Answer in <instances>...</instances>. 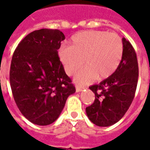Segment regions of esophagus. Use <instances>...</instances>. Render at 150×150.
Wrapping results in <instances>:
<instances>
[{
  "label": "esophagus",
  "mask_w": 150,
  "mask_h": 150,
  "mask_svg": "<svg viewBox=\"0 0 150 150\" xmlns=\"http://www.w3.org/2000/svg\"><path fill=\"white\" fill-rule=\"evenodd\" d=\"M75 89H76V91H77V92H80V91H82L83 90V89H84V88H83V87H79V86H77Z\"/></svg>",
  "instance_id": "1"
}]
</instances>
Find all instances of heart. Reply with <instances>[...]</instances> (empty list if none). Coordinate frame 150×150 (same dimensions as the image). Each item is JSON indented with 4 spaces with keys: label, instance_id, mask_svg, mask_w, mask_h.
<instances>
[{
    "label": "heart",
    "instance_id": "obj_1",
    "mask_svg": "<svg viewBox=\"0 0 150 150\" xmlns=\"http://www.w3.org/2000/svg\"><path fill=\"white\" fill-rule=\"evenodd\" d=\"M123 51V42L117 34L91 30L72 36L71 46H62L58 55L68 75H74L84 59L87 67L74 79L76 83L84 85L96 77L103 79L112 75L121 62Z\"/></svg>",
    "mask_w": 150,
    "mask_h": 150
}]
</instances>
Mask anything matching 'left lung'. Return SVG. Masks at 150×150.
I'll use <instances>...</instances> for the list:
<instances>
[{"instance_id":"1","label":"left lung","mask_w":150,"mask_h":150,"mask_svg":"<svg viewBox=\"0 0 150 150\" xmlns=\"http://www.w3.org/2000/svg\"><path fill=\"white\" fill-rule=\"evenodd\" d=\"M123 56L115 72L99 84L92 85L95 101L86 108L87 116L100 127H108L118 122L132 104L138 80V63L133 47L122 38Z\"/></svg>"}]
</instances>
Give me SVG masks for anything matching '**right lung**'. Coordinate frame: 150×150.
<instances>
[{
  "label": "right lung",
  "instance_id": "add662e5",
  "mask_svg": "<svg viewBox=\"0 0 150 150\" xmlns=\"http://www.w3.org/2000/svg\"><path fill=\"white\" fill-rule=\"evenodd\" d=\"M64 39L59 30L33 31L21 40L12 58L13 96L22 115L34 125L54 122L69 96L75 92L58 55Z\"/></svg>",
  "mask_w": 150,
  "mask_h": 150
}]
</instances>
